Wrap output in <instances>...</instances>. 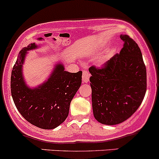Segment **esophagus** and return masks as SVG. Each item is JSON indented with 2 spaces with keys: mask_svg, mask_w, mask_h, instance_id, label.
<instances>
[{
  "mask_svg": "<svg viewBox=\"0 0 159 159\" xmlns=\"http://www.w3.org/2000/svg\"><path fill=\"white\" fill-rule=\"evenodd\" d=\"M89 76H90V74L88 71L86 70H83V83H88L89 82Z\"/></svg>",
  "mask_w": 159,
  "mask_h": 159,
  "instance_id": "esophagus-1",
  "label": "esophagus"
}]
</instances>
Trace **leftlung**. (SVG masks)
<instances>
[{
	"label": "left lung",
	"mask_w": 159,
	"mask_h": 159,
	"mask_svg": "<svg viewBox=\"0 0 159 159\" xmlns=\"http://www.w3.org/2000/svg\"><path fill=\"white\" fill-rule=\"evenodd\" d=\"M123 47L102 67L89 71L95 119L104 125H117L139 107L147 88L146 67L138 44L128 35H120Z\"/></svg>",
	"instance_id": "1"
}]
</instances>
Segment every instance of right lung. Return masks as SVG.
<instances>
[{"instance_id": "1", "label": "right lung", "mask_w": 159, "mask_h": 159, "mask_svg": "<svg viewBox=\"0 0 159 159\" xmlns=\"http://www.w3.org/2000/svg\"><path fill=\"white\" fill-rule=\"evenodd\" d=\"M37 47L30 43L20 52L11 77V96L21 116L32 125L53 129L67 118L70 105L82 83V71L69 73L57 64L48 80L37 88L26 85L22 73L27 51Z\"/></svg>"}]
</instances>
